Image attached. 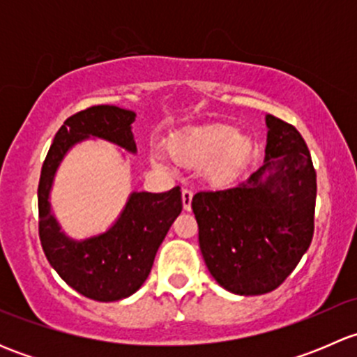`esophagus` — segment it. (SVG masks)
Segmentation results:
<instances>
[{
  "label": "esophagus",
  "mask_w": 357,
  "mask_h": 357,
  "mask_svg": "<svg viewBox=\"0 0 357 357\" xmlns=\"http://www.w3.org/2000/svg\"><path fill=\"white\" fill-rule=\"evenodd\" d=\"M181 197H183V208H185V211H192V199H193L192 190L185 188L181 192Z\"/></svg>",
  "instance_id": "1"
}]
</instances>
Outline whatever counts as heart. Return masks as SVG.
<instances>
[{
  "instance_id": "1",
  "label": "heart",
  "mask_w": 357,
  "mask_h": 357,
  "mask_svg": "<svg viewBox=\"0 0 357 357\" xmlns=\"http://www.w3.org/2000/svg\"><path fill=\"white\" fill-rule=\"evenodd\" d=\"M172 158L186 167H204L208 181L215 186H229L242 176L255 153L254 139L236 132L231 126H207L174 139L169 146ZM155 167H165L162 153H150Z\"/></svg>"
}]
</instances>
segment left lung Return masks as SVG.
<instances>
[{"instance_id": "8db88e82", "label": "left lung", "mask_w": 357, "mask_h": 357, "mask_svg": "<svg viewBox=\"0 0 357 357\" xmlns=\"http://www.w3.org/2000/svg\"><path fill=\"white\" fill-rule=\"evenodd\" d=\"M266 126L262 167L240 185L192 199L207 269L236 295L278 289L314 233L316 171L307 145L275 115H266Z\"/></svg>"}]
</instances>
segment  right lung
I'll return each mask as SVG.
<instances>
[{
	"label": "right lung",
	"mask_w": 357,
	"mask_h": 357,
	"mask_svg": "<svg viewBox=\"0 0 357 357\" xmlns=\"http://www.w3.org/2000/svg\"><path fill=\"white\" fill-rule=\"evenodd\" d=\"M135 117L132 110L115 105H95L70 115L55 135L39 178V238L46 259L68 287L98 302L129 297L149 278L158 247L181 214L179 186L164 193L132 192L117 221L105 233L84 240L68 238L60 229L50 192L60 162L82 139H105L136 153Z\"/></svg>",
	"instance_id": "obj_1"
}]
</instances>
